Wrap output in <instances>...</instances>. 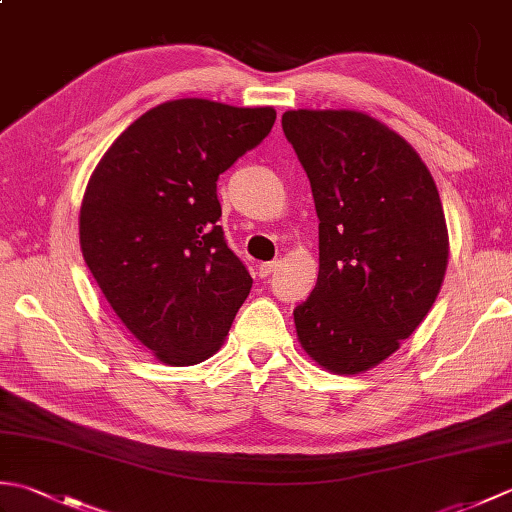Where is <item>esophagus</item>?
<instances>
[{"label": "esophagus", "instance_id": "esophagus-1", "mask_svg": "<svg viewBox=\"0 0 512 512\" xmlns=\"http://www.w3.org/2000/svg\"><path fill=\"white\" fill-rule=\"evenodd\" d=\"M277 268H279V262H266V264H262V266H259V277H262V279H266V277H270V275H273Z\"/></svg>", "mask_w": 512, "mask_h": 512}]
</instances>
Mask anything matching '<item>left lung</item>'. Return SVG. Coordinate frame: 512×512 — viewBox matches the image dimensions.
Instances as JSON below:
<instances>
[{
    "mask_svg": "<svg viewBox=\"0 0 512 512\" xmlns=\"http://www.w3.org/2000/svg\"><path fill=\"white\" fill-rule=\"evenodd\" d=\"M288 143L319 217V277L295 308L312 361L361 374L427 317L449 262L442 202L405 138L352 110H290Z\"/></svg>",
    "mask_w": 512,
    "mask_h": 512,
    "instance_id": "left-lung-1",
    "label": "left lung"
}]
</instances>
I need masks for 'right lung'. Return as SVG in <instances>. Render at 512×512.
Wrapping results in <instances>:
<instances>
[{"label":"right lung","mask_w":512,"mask_h":512,"mask_svg":"<svg viewBox=\"0 0 512 512\" xmlns=\"http://www.w3.org/2000/svg\"><path fill=\"white\" fill-rule=\"evenodd\" d=\"M273 107L167 101L129 125L83 195V259L125 328L167 365L213 356L253 277L222 226L217 178L270 134Z\"/></svg>","instance_id":"add662e5"}]
</instances>
